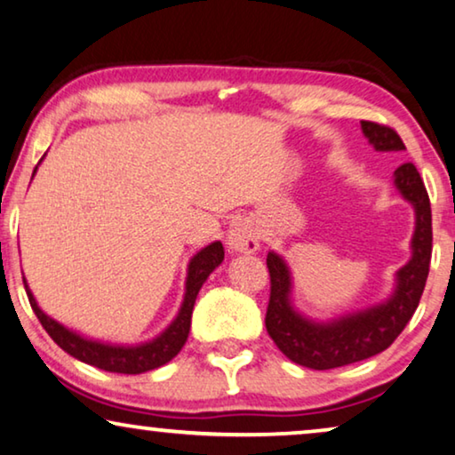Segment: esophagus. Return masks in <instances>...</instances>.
<instances>
[{
	"mask_svg": "<svg viewBox=\"0 0 455 455\" xmlns=\"http://www.w3.org/2000/svg\"><path fill=\"white\" fill-rule=\"evenodd\" d=\"M229 248L235 252H256L260 248V232L252 221L243 220L234 223L228 234Z\"/></svg>",
	"mask_w": 455,
	"mask_h": 455,
	"instance_id": "obj_1",
	"label": "esophagus"
}]
</instances>
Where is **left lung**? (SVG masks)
<instances>
[{
	"mask_svg": "<svg viewBox=\"0 0 455 455\" xmlns=\"http://www.w3.org/2000/svg\"><path fill=\"white\" fill-rule=\"evenodd\" d=\"M361 129L375 149H406L400 135L387 124L361 121ZM394 184L404 199L414 205L417 228L412 235V259L398 271L396 291L386 304L334 320L331 324H314L293 312L289 304L291 276H289L287 265L281 256L268 252L267 268L271 275V298H268L265 318L267 332L279 347V351L293 363L309 367V370H334V367L370 359L386 351L412 318L431 265V203L414 164L406 162L398 166L394 172Z\"/></svg>",
	"mask_w": 455,
	"mask_h": 455,
	"instance_id": "left-lung-1",
	"label": "left lung"
}]
</instances>
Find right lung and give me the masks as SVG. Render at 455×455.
I'll list each match as a JSON object with an SVG mask.
<instances>
[{
  "label": "right lung",
  "instance_id": "right-lung-1",
  "mask_svg": "<svg viewBox=\"0 0 455 455\" xmlns=\"http://www.w3.org/2000/svg\"><path fill=\"white\" fill-rule=\"evenodd\" d=\"M36 172V168H35ZM35 176V174H32ZM223 260V246L221 242L209 243L207 248H203L201 252L193 256L188 265V276H187V293H184V301L176 320L164 331L160 337L154 339L146 345L137 347H113V345H102V342L82 339L80 334L68 331V328L59 324L41 307L36 306V299L32 298V291L26 285V295L32 306V312L36 314V318L41 320L44 331L49 332V337L63 348L65 353H69L71 357L84 361V363L94 365L98 370L113 371V373H143L149 370H156L164 363H168L170 359H174L180 353L184 342L188 339L190 331V315H193L195 299L199 295V289L203 283L207 281V276L213 273L215 267H220Z\"/></svg>",
  "mask_w": 455,
  "mask_h": 455
}]
</instances>
